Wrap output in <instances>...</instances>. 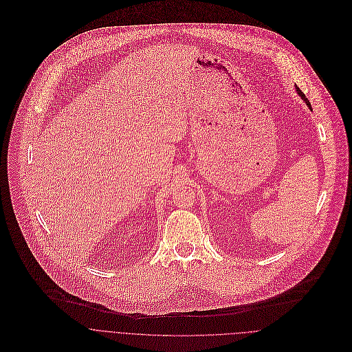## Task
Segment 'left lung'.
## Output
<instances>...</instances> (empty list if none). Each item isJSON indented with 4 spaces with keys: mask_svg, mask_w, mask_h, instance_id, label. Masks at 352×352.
Here are the masks:
<instances>
[{
    "mask_svg": "<svg viewBox=\"0 0 352 352\" xmlns=\"http://www.w3.org/2000/svg\"><path fill=\"white\" fill-rule=\"evenodd\" d=\"M297 91H298V94H300V97H301V98H302V100H304V101H305V102H307V105H308V107H309V108H311V102H309V101H308V98H307V97H305V96H304V93H302V91H301V90H300V89H298V87H297Z\"/></svg>",
    "mask_w": 352,
    "mask_h": 352,
    "instance_id": "8db88e82",
    "label": "left lung"
}]
</instances>
